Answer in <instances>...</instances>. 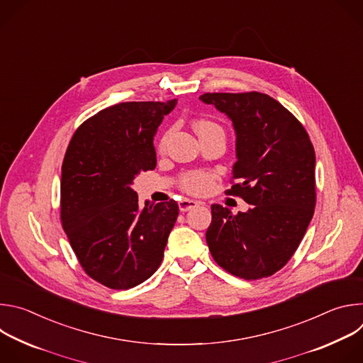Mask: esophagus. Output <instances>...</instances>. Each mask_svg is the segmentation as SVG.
I'll list each match as a JSON object with an SVG mask.
<instances>
[{
  "label": "esophagus",
  "mask_w": 363,
  "mask_h": 363,
  "mask_svg": "<svg viewBox=\"0 0 363 363\" xmlns=\"http://www.w3.org/2000/svg\"><path fill=\"white\" fill-rule=\"evenodd\" d=\"M198 205H199V202H196V201H194V199H188V198H184V199H181V201L178 202L179 211H182V213H186V211L195 208V206H198Z\"/></svg>",
  "instance_id": "obj_1"
}]
</instances>
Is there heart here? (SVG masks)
Wrapping results in <instances>:
<instances>
[{
  "label": "heart",
  "instance_id": "heart-1",
  "mask_svg": "<svg viewBox=\"0 0 363 363\" xmlns=\"http://www.w3.org/2000/svg\"><path fill=\"white\" fill-rule=\"evenodd\" d=\"M195 129L198 130V133L201 136V135H203L206 132L214 130V129H221V128L217 123L211 122V121L199 119L195 123ZM169 135H171V130L165 132L164 136L160 139V143H158V149L160 150H164L167 147ZM214 178H216V175L213 172H210V171H201V169L185 171L179 177V186H181L182 191H185L188 194L199 195V194H203V192H206V191L210 189V186L214 182Z\"/></svg>",
  "mask_w": 363,
  "mask_h": 363
}]
</instances>
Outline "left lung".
I'll return each mask as SVG.
<instances>
[{
    "instance_id": "1",
    "label": "left lung",
    "mask_w": 363,
    "mask_h": 363,
    "mask_svg": "<svg viewBox=\"0 0 363 363\" xmlns=\"http://www.w3.org/2000/svg\"><path fill=\"white\" fill-rule=\"evenodd\" d=\"M237 133L233 186L251 208L211 205L205 238L216 263L244 280L270 277L296 252L316 206L315 149L297 118L269 94L203 93Z\"/></svg>"
}]
</instances>
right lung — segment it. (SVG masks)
Instances as JSON below:
<instances>
[{
  "mask_svg": "<svg viewBox=\"0 0 363 363\" xmlns=\"http://www.w3.org/2000/svg\"><path fill=\"white\" fill-rule=\"evenodd\" d=\"M177 105L125 101L74 132L62 165L60 218L84 273L113 290L147 280L161 266L179 214L174 199L139 210L132 182L155 169L153 135Z\"/></svg>",
  "mask_w": 363,
  "mask_h": 363,
  "instance_id": "obj_1",
  "label": "right lung"
}]
</instances>
